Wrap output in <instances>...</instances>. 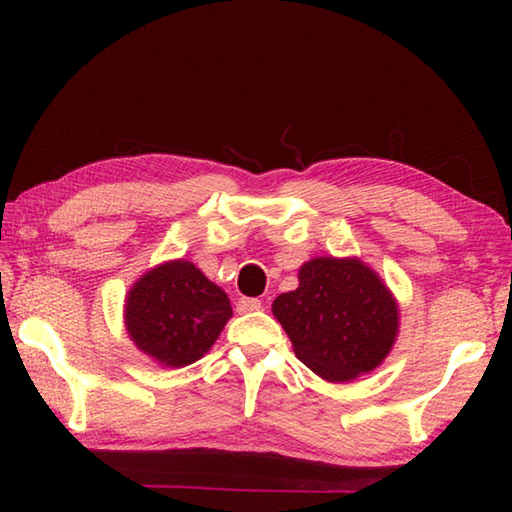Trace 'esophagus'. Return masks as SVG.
<instances>
[{
  "label": "esophagus",
  "instance_id": "1",
  "mask_svg": "<svg viewBox=\"0 0 512 512\" xmlns=\"http://www.w3.org/2000/svg\"><path fill=\"white\" fill-rule=\"evenodd\" d=\"M262 309V300L259 298H239L237 300V311L239 314H250V311Z\"/></svg>",
  "mask_w": 512,
  "mask_h": 512
}]
</instances>
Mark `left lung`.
Wrapping results in <instances>:
<instances>
[{
	"instance_id": "1",
	"label": "left lung",
	"mask_w": 512,
	"mask_h": 512,
	"mask_svg": "<svg viewBox=\"0 0 512 512\" xmlns=\"http://www.w3.org/2000/svg\"><path fill=\"white\" fill-rule=\"evenodd\" d=\"M300 287L280 293L273 314L296 357L327 381L377 368L397 334V305L359 259L318 257L300 268Z\"/></svg>"
}]
</instances>
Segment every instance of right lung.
<instances>
[{
  "instance_id": "right-lung-1",
  "label": "right lung",
  "mask_w": 512,
  "mask_h": 512,
  "mask_svg": "<svg viewBox=\"0 0 512 512\" xmlns=\"http://www.w3.org/2000/svg\"><path fill=\"white\" fill-rule=\"evenodd\" d=\"M230 316L228 296L183 259L146 273L126 300L137 348L173 368L201 359Z\"/></svg>"
}]
</instances>
